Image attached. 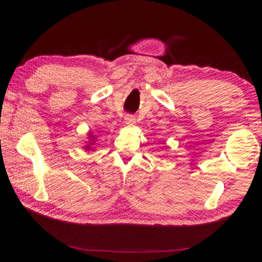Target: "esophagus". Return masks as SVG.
<instances>
[{"mask_svg": "<svg viewBox=\"0 0 262 262\" xmlns=\"http://www.w3.org/2000/svg\"><path fill=\"white\" fill-rule=\"evenodd\" d=\"M135 121H136L135 116L129 115V114H128V115H126V117H124V122H126V124H128V126H133V124L135 123Z\"/></svg>", "mask_w": 262, "mask_h": 262, "instance_id": "34e87169", "label": "esophagus"}]
</instances>
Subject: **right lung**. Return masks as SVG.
<instances>
[{
    "label": "right lung",
    "mask_w": 262,
    "mask_h": 262,
    "mask_svg": "<svg viewBox=\"0 0 262 262\" xmlns=\"http://www.w3.org/2000/svg\"><path fill=\"white\" fill-rule=\"evenodd\" d=\"M91 136H93V135H91Z\"/></svg>",
    "instance_id": "right-lung-1"
}]
</instances>
